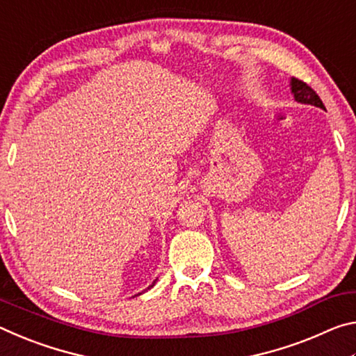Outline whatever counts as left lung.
I'll return each mask as SVG.
<instances>
[{"mask_svg": "<svg viewBox=\"0 0 356 356\" xmlns=\"http://www.w3.org/2000/svg\"><path fill=\"white\" fill-rule=\"evenodd\" d=\"M291 84H292V92H293L295 100L300 102V104H309L325 110V105L321 100V97H318L314 89L308 86L305 81L298 80V78H292Z\"/></svg>", "mask_w": 356, "mask_h": 356, "instance_id": "left-lung-1", "label": "left lung"}]
</instances>
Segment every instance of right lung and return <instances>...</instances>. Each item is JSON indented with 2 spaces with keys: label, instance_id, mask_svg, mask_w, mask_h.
Segmentation results:
<instances>
[{
  "label": "right lung",
  "instance_id": "obj_1",
  "mask_svg": "<svg viewBox=\"0 0 356 356\" xmlns=\"http://www.w3.org/2000/svg\"><path fill=\"white\" fill-rule=\"evenodd\" d=\"M154 284H155V281H154V282H152V286H154ZM152 286H149V287H147V289H150V287H152Z\"/></svg>",
  "mask_w": 356,
  "mask_h": 356
}]
</instances>
